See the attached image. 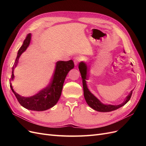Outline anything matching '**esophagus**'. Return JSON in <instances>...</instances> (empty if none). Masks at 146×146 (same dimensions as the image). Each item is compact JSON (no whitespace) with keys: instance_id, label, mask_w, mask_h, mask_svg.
I'll list each match as a JSON object with an SVG mask.
<instances>
[{"instance_id":"obj_1","label":"esophagus","mask_w":146,"mask_h":146,"mask_svg":"<svg viewBox=\"0 0 146 146\" xmlns=\"http://www.w3.org/2000/svg\"><path fill=\"white\" fill-rule=\"evenodd\" d=\"M80 57H76V58H74V60L75 66H77L78 64V63L80 62Z\"/></svg>"}]
</instances>
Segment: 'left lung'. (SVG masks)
Here are the masks:
<instances>
[{"label":"left lung","instance_id":"obj_1","mask_svg":"<svg viewBox=\"0 0 146 146\" xmlns=\"http://www.w3.org/2000/svg\"><path fill=\"white\" fill-rule=\"evenodd\" d=\"M132 65V63L131 64ZM78 69L80 70V72L81 74V76L82 78V82H83V92H84V97H85V100L88 105L90 106L91 108L96 110L100 112H110L111 111H114L119 108H121L122 106L125 105L131 98V96L132 95V91L130 92V94L126 97V99H125L124 102L123 103L119 104V105H105L101 102L95 97L93 94L88 90L86 85V80L88 77V68L87 66L85 63L83 61H81L79 63L78 65Z\"/></svg>","mask_w":146,"mask_h":146}]
</instances>
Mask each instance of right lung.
I'll list each match as a JSON object with an SVG mask.
<instances>
[{"instance_id": "right-lung-1", "label": "right lung", "mask_w": 146, "mask_h": 146, "mask_svg": "<svg viewBox=\"0 0 146 146\" xmlns=\"http://www.w3.org/2000/svg\"><path fill=\"white\" fill-rule=\"evenodd\" d=\"M31 34L29 33L27 35L23 42V44L20 47L17 52L15 62L12 68V74L10 80V88L19 103L23 107L30 110H33V111H45L54 107L58 101L61 96L66 77L69 70L74 68V63L72 60L57 61L56 63L55 71L49 85L33 96L23 97L20 96L13 89L11 82L15 77L13 70L18 62L20 56L29 46Z\"/></svg>"}]
</instances>
